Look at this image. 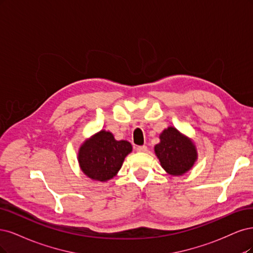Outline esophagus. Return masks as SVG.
<instances>
[{
	"instance_id": "esophagus-1",
	"label": "esophagus",
	"mask_w": 253,
	"mask_h": 253,
	"mask_svg": "<svg viewBox=\"0 0 253 253\" xmlns=\"http://www.w3.org/2000/svg\"><path fill=\"white\" fill-rule=\"evenodd\" d=\"M135 150L137 152H146V151H147V146H145V145H143V146H136Z\"/></svg>"
}]
</instances>
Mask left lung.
<instances>
[{
    "label": "left lung",
    "mask_w": 253,
    "mask_h": 253,
    "mask_svg": "<svg viewBox=\"0 0 253 253\" xmlns=\"http://www.w3.org/2000/svg\"><path fill=\"white\" fill-rule=\"evenodd\" d=\"M161 142L154 151L161 166L171 175H182L187 172L197 160V150L193 143L173 127H168L160 135Z\"/></svg>",
    "instance_id": "8db88e82"
}]
</instances>
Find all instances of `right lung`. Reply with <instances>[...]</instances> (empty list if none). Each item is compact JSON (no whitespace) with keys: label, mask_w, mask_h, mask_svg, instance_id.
<instances>
[{"label":"right lung","mask_w":253,"mask_h":253,"mask_svg":"<svg viewBox=\"0 0 253 253\" xmlns=\"http://www.w3.org/2000/svg\"><path fill=\"white\" fill-rule=\"evenodd\" d=\"M131 150L129 142L116 141L112 133L102 130L80 148V167L92 180L105 182L118 173Z\"/></svg>","instance_id":"right-lung-1"}]
</instances>
